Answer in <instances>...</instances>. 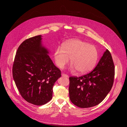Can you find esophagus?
I'll return each instance as SVG.
<instances>
[{
  "instance_id": "34e87169",
  "label": "esophagus",
  "mask_w": 127,
  "mask_h": 127,
  "mask_svg": "<svg viewBox=\"0 0 127 127\" xmlns=\"http://www.w3.org/2000/svg\"><path fill=\"white\" fill-rule=\"evenodd\" d=\"M61 76H62L63 77H68V76L65 74H61Z\"/></svg>"
}]
</instances>
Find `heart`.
Returning a JSON list of instances; mask_svg holds the SVG:
<instances>
[{
  "instance_id": "obj_1",
  "label": "heart",
  "mask_w": 127,
  "mask_h": 127,
  "mask_svg": "<svg viewBox=\"0 0 127 127\" xmlns=\"http://www.w3.org/2000/svg\"><path fill=\"white\" fill-rule=\"evenodd\" d=\"M70 58V69H77L82 74L91 71L96 66L98 58V51L95 46L78 39L64 42L62 48H57L54 52L57 66L62 69Z\"/></svg>"
}]
</instances>
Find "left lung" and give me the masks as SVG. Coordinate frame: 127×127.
Here are the masks:
<instances>
[{
    "label": "left lung",
    "mask_w": 127,
    "mask_h": 127,
    "mask_svg": "<svg viewBox=\"0 0 127 127\" xmlns=\"http://www.w3.org/2000/svg\"><path fill=\"white\" fill-rule=\"evenodd\" d=\"M114 77L112 56L106 49L93 70L79 77H69V93L71 102L81 108L98 105L111 91Z\"/></svg>",
    "instance_id": "1"
}]
</instances>
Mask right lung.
I'll return each mask as SVG.
<instances>
[{
    "instance_id": "1",
    "label": "right lung",
    "mask_w": 127,
    "mask_h": 127,
    "mask_svg": "<svg viewBox=\"0 0 127 127\" xmlns=\"http://www.w3.org/2000/svg\"><path fill=\"white\" fill-rule=\"evenodd\" d=\"M42 35L25 40L19 46L13 66L16 87L25 100L42 105L51 100L52 88L61 71L50 58L42 43Z\"/></svg>"
}]
</instances>
